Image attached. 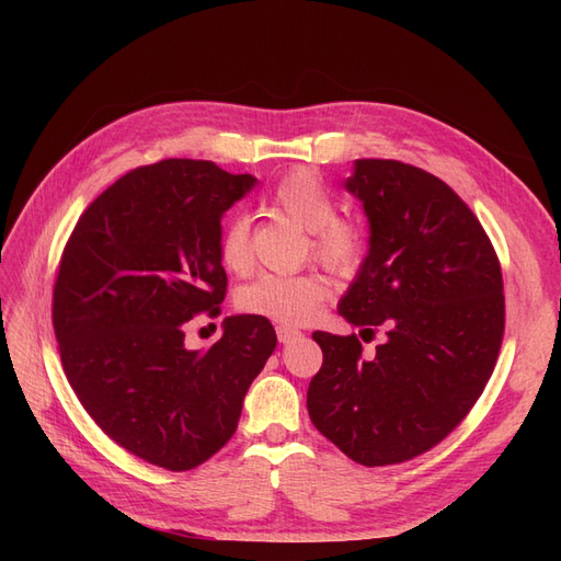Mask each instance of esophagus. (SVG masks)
Returning <instances> with one entry per match:
<instances>
[{
    "label": "esophagus",
    "instance_id": "esophagus-1",
    "mask_svg": "<svg viewBox=\"0 0 561 561\" xmlns=\"http://www.w3.org/2000/svg\"><path fill=\"white\" fill-rule=\"evenodd\" d=\"M276 334H278V342H280V344H290V342H295L297 336H301L299 330L287 328V325H278V328H276Z\"/></svg>",
    "mask_w": 561,
    "mask_h": 561
}]
</instances>
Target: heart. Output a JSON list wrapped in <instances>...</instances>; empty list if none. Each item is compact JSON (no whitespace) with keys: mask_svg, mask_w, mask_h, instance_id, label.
Instances as JSON below:
<instances>
[{"mask_svg":"<svg viewBox=\"0 0 561 561\" xmlns=\"http://www.w3.org/2000/svg\"><path fill=\"white\" fill-rule=\"evenodd\" d=\"M271 206L309 231L313 257L339 276H351L365 262L367 229L353 217L336 215V198L311 168H295L271 192ZM219 260L245 274L252 266L250 227L245 215H231L219 233ZM332 295L330 280L318 271L304 274H264L243 285L239 309L280 325H304Z\"/></svg>","mask_w":561,"mask_h":561,"instance_id":"1","label":"heart"}]
</instances>
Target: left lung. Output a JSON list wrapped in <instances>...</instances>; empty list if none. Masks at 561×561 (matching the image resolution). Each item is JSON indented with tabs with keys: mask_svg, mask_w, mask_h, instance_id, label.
<instances>
[{
	"mask_svg": "<svg viewBox=\"0 0 561 561\" xmlns=\"http://www.w3.org/2000/svg\"><path fill=\"white\" fill-rule=\"evenodd\" d=\"M346 190L363 201L369 252L339 316L360 339L313 332L322 367L309 383L313 426L360 466L433 449L461 423L496 367L503 276L480 219L416 165L358 159Z\"/></svg>",
	"mask_w": 561,
	"mask_h": 561,
	"instance_id": "obj_1",
	"label": "left lung"
}]
</instances>
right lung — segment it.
<instances>
[{
  "label": "right lung",
  "mask_w": 561,
  "mask_h": 561,
  "mask_svg": "<svg viewBox=\"0 0 561 561\" xmlns=\"http://www.w3.org/2000/svg\"><path fill=\"white\" fill-rule=\"evenodd\" d=\"M252 175L165 159L118 178L83 210L54 285L62 369L83 410L118 447L192 470L239 426L243 398L276 348L266 318L229 316L208 351H186L194 316H219L222 215Z\"/></svg>",
  "instance_id": "right-lung-1"
}]
</instances>
